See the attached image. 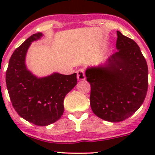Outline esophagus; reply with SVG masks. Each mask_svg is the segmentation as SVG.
I'll use <instances>...</instances> for the list:
<instances>
[{
	"label": "esophagus",
	"instance_id": "1",
	"mask_svg": "<svg viewBox=\"0 0 155 155\" xmlns=\"http://www.w3.org/2000/svg\"><path fill=\"white\" fill-rule=\"evenodd\" d=\"M77 79L79 81H84L85 80V75L84 70L80 69L77 71Z\"/></svg>",
	"mask_w": 155,
	"mask_h": 155
}]
</instances>
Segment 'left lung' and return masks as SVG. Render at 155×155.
I'll list each match as a JSON object with an SVG mask.
<instances>
[{
  "instance_id": "8db88e82",
  "label": "left lung",
  "mask_w": 155,
  "mask_h": 155,
  "mask_svg": "<svg viewBox=\"0 0 155 155\" xmlns=\"http://www.w3.org/2000/svg\"><path fill=\"white\" fill-rule=\"evenodd\" d=\"M117 36L118 51L85 70L92 111L109 122H120L135 113L148 90V66L140 48L120 31Z\"/></svg>"
}]
</instances>
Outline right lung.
<instances>
[{
	"label": "right lung",
	"instance_id": "add662e5",
	"mask_svg": "<svg viewBox=\"0 0 155 155\" xmlns=\"http://www.w3.org/2000/svg\"><path fill=\"white\" fill-rule=\"evenodd\" d=\"M43 34L28 37L14 51L6 73V83L12 107L28 122L47 126L57 121L64 113L65 96L77 84L76 73L64 75L53 73L38 77L26 65L28 50Z\"/></svg>",
	"mask_w": 155,
	"mask_h": 155
}]
</instances>
